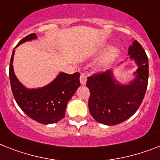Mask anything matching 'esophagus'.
<instances>
[{
  "mask_svg": "<svg viewBox=\"0 0 160 160\" xmlns=\"http://www.w3.org/2000/svg\"><path fill=\"white\" fill-rule=\"evenodd\" d=\"M80 84H83V85L86 84V81H87L86 75H84V74H81V75H80Z\"/></svg>",
  "mask_w": 160,
  "mask_h": 160,
  "instance_id": "obj_1",
  "label": "esophagus"
}]
</instances>
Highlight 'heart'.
Here are the masks:
<instances>
[{
  "mask_svg": "<svg viewBox=\"0 0 160 160\" xmlns=\"http://www.w3.org/2000/svg\"><path fill=\"white\" fill-rule=\"evenodd\" d=\"M106 48V47H103L100 49V52H102V50H104ZM118 54V50L116 48H111L108 50L107 51V52L105 53L104 55L102 56V58L100 59V62H99V64L102 67L105 68V67H108L112 62H113L115 58H117V56Z\"/></svg>",
  "mask_w": 160,
  "mask_h": 160,
  "instance_id": "obj_1",
  "label": "heart"
}]
</instances>
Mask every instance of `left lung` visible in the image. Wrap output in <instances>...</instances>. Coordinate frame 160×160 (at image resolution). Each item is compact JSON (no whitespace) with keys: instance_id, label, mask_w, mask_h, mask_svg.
Returning a JSON list of instances; mask_svg holds the SVG:
<instances>
[{"instance_id":"8db88e82","label":"left lung","mask_w":160,"mask_h":160,"mask_svg":"<svg viewBox=\"0 0 160 160\" xmlns=\"http://www.w3.org/2000/svg\"><path fill=\"white\" fill-rule=\"evenodd\" d=\"M128 55L137 65L135 79L129 84H120L112 70L88 77L89 112L98 122L108 126L122 123L137 111L143 101L149 78L147 55L136 40L129 47Z\"/></svg>"}]
</instances>
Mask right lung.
<instances>
[{"label":"right lung","mask_w":160,"mask_h":160,"mask_svg":"<svg viewBox=\"0 0 160 160\" xmlns=\"http://www.w3.org/2000/svg\"><path fill=\"white\" fill-rule=\"evenodd\" d=\"M36 38L37 35L31 33L19 41L15 48L23 42ZM14 55L15 50H13L10 59L9 76L17 104L29 118L42 124H52L62 120L65 117L67 102L80 85V73L69 75L61 72L48 85L38 89H28L15 76L13 68Z\"/></svg>","instance_id":"add662e5"}]
</instances>
